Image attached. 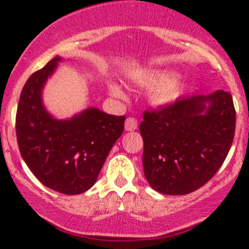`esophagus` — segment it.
Instances as JSON below:
<instances>
[{
	"label": "esophagus",
	"instance_id": "obj_1",
	"mask_svg": "<svg viewBox=\"0 0 249 249\" xmlns=\"http://www.w3.org/2000/svg\"><path fill=\"white\" fill-rule=\"evenodd\" d=\"M137 120L133 117H128L126 120V122H124V129H126V131H135V129H137Z\"/></svg>",
	"mask_w": 249,
	"mask_h": 249
}]
</instances>
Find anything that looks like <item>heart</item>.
<instances>
[{"label":"heart","instance_id":"heart-1","mask_svg":"<svg viewBox=\"0 0 249 249\" xmlns=\"http://www.w3.org/2000/svg\"><path fill=\"white\" fill-rule=\"evenodd\" d=\"M132 81L140 87H155L151 92V102L158 107H163L175 103L178 98L183 94L186 89V83L183 80L176 77L172 71H158V70H149V71L138 72L132 76ZM108 91L114 97H124L122 89L116 83L108 86Z\"/></svg>","mask_w":249,"mask_h":249}]
</instances>
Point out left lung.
Masks as SVG:
<instances>
[{
    "instance_id": "obj_1",
    "label": "left lung",
    "mask_w": 249,
    "mask_h": 249,
    "mask_svg": "<svg viewBox=\"0 0 249 249\" xmlns=\"http://www.w3.org/2000/svg\"><path fill=\"white\" fill-rule=\"evenodd\" d=\"M236 129L231 93L222 89L144 111V176L163 195H188L210 181L224 162Z\"/></svg>"
}]
</instances>
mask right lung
<instances>
[{"instance_id": "add662e5", "label": "right lung", "mask_w": 249, "mask_h": 249, "mask_svg": "<svg viewBox=\"0 0 249 249\" xmlns=\"http://www.w3.org/2000/svg\"><path fill=\"white\" fill-rule=\"evenodd\" d=\"M61 61L59 56L52 58L23 86L16 114L17 143L41 183L63 195H80L97 181L126 117L91 107L72 118H54L43 105L42 89Z\"/></svg>"}]
</instances>
